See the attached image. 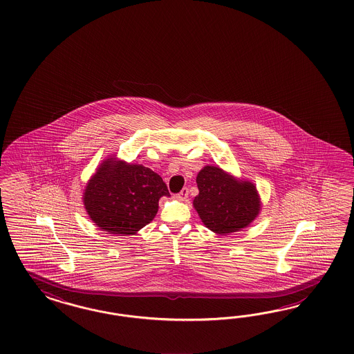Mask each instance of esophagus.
<instances>
[{
	"mask_svg": "<svg viewBox=\"0 0 354 354\" xmlns=\"http://www.w3.org/2000/svg\"><path fill=\"white\" fill-rule=\"evenodd\" d=\"M176 198L179 201H185L188 198V188H183L182 191L176 194Z\"/></svg>",
	"mask_w": 354,
	"mask_h": 354,
	"instance_id": "1",
	"label": "esophagus"
}]
</instances>
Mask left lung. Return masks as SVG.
Wrapping results in <instances>:
<instances>
[{
  "instance_id": "left-lung-1",
  "label": "left lung",
  "mask_w": 354,
  "mask_h": 354,
  "mask_svg": "<svg viewBox=\"0 0 354 354\" xmlns=\"http://www.w3.org/2000/svg\"><path fill=\"white\" fill-rule=\"evenodd\" d=\"M196 182L200 192L193 206L204 225L215 234L240 231L250 225L261 210L256 185L237 180L219 167L205 166Z\"/></svg>"
}]
</instances>
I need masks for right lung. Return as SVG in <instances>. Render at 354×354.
Here are the masks:
<instances>
[{
	"label": "right lung",
	"mask_w": 354,
	"mask_h": 354,
	"mask_svg": "<svg viewBox=\"0 0 354 354\" xmlns=\"http://www.w3.org/2000/svg\"><path fill=\"white\" fill-rule=\"evenodd\" d=\"M162 196H170L158 174L142 165L107 158L86 184L83 203L102 231L133 235L150 223Z\"/></svg>",
	"instance_id": "1"
}]
</instances>
